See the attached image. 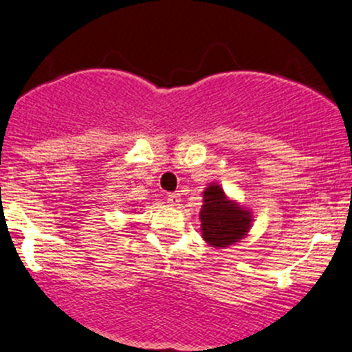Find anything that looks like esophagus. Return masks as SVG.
<instances>
[{
    "mask_svg": "<svg viewBox=\"0 0 352 352\" xmlns=\"http://www.w3.org/2000/svg\"><path fill=\"white\" fill-rule=\"evenodd\" d=\"M168 203L171 204V206H176V204L179 203V195H177V192H169V195H168Z\"/></svg>",
    "mask_w": 352,
    "mask_h": 352,
    "instance_id": "34e87169",
    "label": "esophagus"
}]
</instances>
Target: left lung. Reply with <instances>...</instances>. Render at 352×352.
<instances>
[{"instance_id":"obj_1","label":"left lung","mask_w":352,"mask_h":352,"mask_svg":"<svg viewBox=\"0 0 352 352\" xmlns=\"http://www.w3.org/2000/svg\"><path fill=\"white\" fill-rule=\"evenodd\" d=\"M199 216L203 238L216 248L238 243L251 226L250 211L228 201L218 184H211L204 191V204Z\"/></svg>"}]
</instances>
